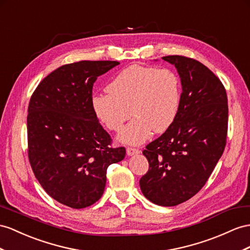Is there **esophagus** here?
I'll use <instances>...</instances> for the list:
<instances>
[{
	"mask_svg": "<svg viewBox=\"0 0 250 250\" xmlns=\"http://www.w3.org/2000/svg\"><path fill=\"white\" fill-rule=\"evenodd\" d=\"M140 151L138 149H135V148H126V154L129 156H132L134 154H138Z\"/></svg>",
	"mask_w": 250,
	"mask_h": 250,
	"instance_id": "obj_1",
	"label": "esophagus"
}]
</instances>
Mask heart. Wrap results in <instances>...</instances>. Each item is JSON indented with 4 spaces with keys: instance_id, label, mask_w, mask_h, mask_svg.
<instances>
[{
    "instance_id": "1",
    "label": "heart",
    "mask_w": 250,
    "mask_h": 250,
    "mask_svg": "<svg viewBox=\"0 0 250 250\" xmlns=\"http://www.w3.org/2000/svg\"><path fill=\"white\" fill-rule=\"evenodd\" d=\"M106 91L108 95H97L92 100L96 116L108 130L120 132L132 114L134 118L119 140L139 145L151 130L162 133L173 123L180 105L181 82L169 68L133 64L114 77Z\"/></svg>"
}]
</instances>
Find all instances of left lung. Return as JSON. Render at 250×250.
<instances>
[{
    "instance_id": "left-lung-1",
    "label": "left lung",
    "mask_w": 250,
    "mask_h": 250,
    "mask_svg": "<svg viewBox=\"0 0 250 250\" xmlns=\"http://www.w3.org/2000/svg\"><path fill=\"white\" fill-rule=\"evenodd\" d=\"M163 60L176 67L183 92L173 123L143 152L149 170L139 186L152 203L171 207L194 196L212 173L226 146L228 104L223 83L201 62Z\"/></svg>"
}]
</instances>
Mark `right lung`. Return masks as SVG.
<instances>
[{
	"mask_svg": "<svg viewBox=\"0 0 250 250\" xmlns=\"http://www.w3.org/2000/svg\"><path fill=\"white\" fill-rule=\"evenodd\" d=\"M117 61H79L55 69L37 86L27 115L28 158L54 200L74 209L104 194L106 170L123 161L124 146L99 124L92 104L94 82Z\"/></svg>",
	"mask_w": 250,
	"mask_h": 250,
	"instance_id": "1",
	"label": "right lung"
}]
</instances>
